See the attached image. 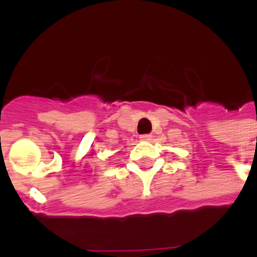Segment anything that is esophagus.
I'll use <instances>...</instances> for the list:
<instances>
[{"label": "esophagus", "mask_w": 257, "mask_h": 257, "mask_svg": "<svg viewBox=\"0 0 257 257\" xmlns=\"http://www.w3.org/2000/svg\"><path fill=\"white\" fill-rule=\"evenodd\" d=\"M140 138H141L142 141H151L152 136L151 134H142V136H140Z\"/></svg>", "instance_id": "esophagus-1"}]
</instances>
